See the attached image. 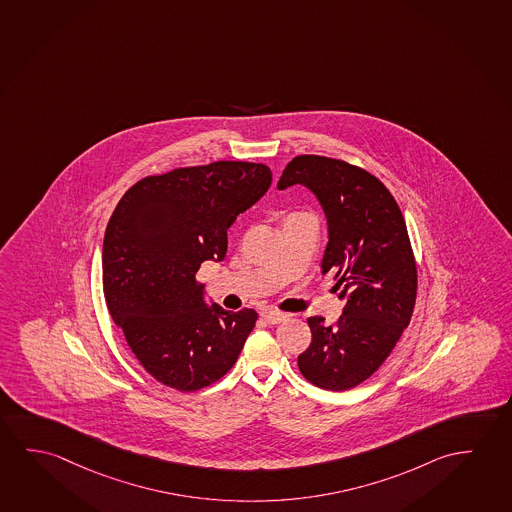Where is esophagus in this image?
I'll return each instance as SVG.
<instances>
[{
    "label": "esophagus",
    "mask_w": 512,
    "mask_h": 512,
    "mask_svg": "<svg viewBox=\"0 0 512 512\" xmlns=\"http://www.w3.org/2000/svg\"><path fill=\"white\" fill-rule=\"evenodd\" d=\"M261 318H263L267 324H281V322H284V320L288 318V315L279 313V311H263Z\"/></svg>",
    "instance_id": "obj_1"
}]
</instances>
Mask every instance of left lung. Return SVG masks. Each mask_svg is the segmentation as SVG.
Segmentation results:
<instances>
[{"label":"left lung","mask_w":512,"mask_h":512,"mask_svg":"<svg viewBox=\"0 0 512 512\" xmlns=\"http://www.w3.org/2000/svg\"><path fill=\"white\" fill-rule=\"evenodd\" d=\"M292 185L309 188L324 208L322 272H334L345 301L336 324L308 318L313 338L297 365L322 390H350L379 370L413 315L418 276L406 220L379 179L341 160L295 156L277 188Z\"/></svg>","instance_id":"1"}]
</instances>
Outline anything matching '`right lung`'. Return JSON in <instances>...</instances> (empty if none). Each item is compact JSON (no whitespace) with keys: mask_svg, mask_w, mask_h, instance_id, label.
<instances>
[{"mask_svg":"<svg viewBox=\"0 0 512 512\" xmlns=\"http://www.w3.org/2000/svg\"><path fill=\"white\" fill-rule=\"evenodd\" d=\"M272 183L263 163L213 162L140 179L122 195L103 242L106 306L156 381L197 391L219 381L258 313L204 302L195 274L222 261L228 229Z\"/></svg>","mask_w":512,"mask_h":512,"instance_id":"right-lung-1","label":"right lung"}]
</instances>
